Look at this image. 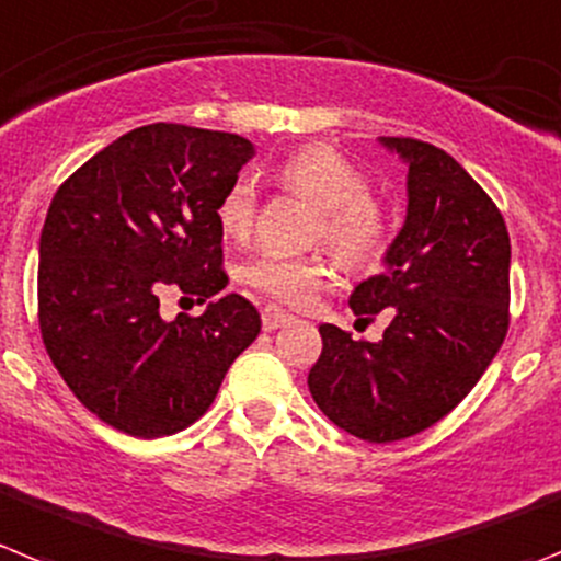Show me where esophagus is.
<instances>
[{"label":"esophagus","instance_id":"34e87169","mask_svg":"<svg viewBox=\"0 0 561 561\" xmlns=\"http://www.w3.org/2000/svg\"><path fill=\"white\" fill-rule=\"evenodd\" d=\"M291 322V314H286V311H280L277 306H266L264 311H261V325H264L266 333L277 331V328H284Z\"/></svg>","mask_w":561,"mask_h":561}]
</instances>
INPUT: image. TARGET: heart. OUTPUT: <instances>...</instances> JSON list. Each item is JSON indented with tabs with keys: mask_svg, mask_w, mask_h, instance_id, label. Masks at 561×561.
I'll return each instance as SVG.
<instances>
[{
	"mask_svg": "<svg viewBox=\"0 0 561 561\" xmlns=\"http://www.w3.org/2000/svg\"><path fill=\"white\" fill-rule=\"evenodd\" d=\"M280 183L322 210L317 239H325L342 259H364L381 244V203L367 194V180L347 158L325 147H308L280 167ZM255 186L250 178L233 180L217 205L219 228L230 239H244L255 222ZM247 284L280 306H308L331 284L333 270L325 259H297L284 253H261L244 270Z\"/></svg>",
	"mask_w": 561,
	"mask_h": 561,
	"instance_id": "b5f03b06",
	"label": "heart"
}]
</instances>
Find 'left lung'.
<instances>
[{
  "mask_svg": "<svg viewBox=\"0 0 561 561\" xmlns=\"http://www.w3.org/2000/svg\"><path fill=\"white\" fill-rule=\"evenodd\" d=\"M405 163V219L381 272L353 289L358 317L387 308L378 342L320 325L308 389L322 414L364 442H398L465 400L508 328L506 222L448 152L417 138H378Z\"/></svg>",
  "mask_w": 561,
  "mask_h": 561,
  "instance_id": "obj_1",
  "label": "left lung"
}]
</instances>
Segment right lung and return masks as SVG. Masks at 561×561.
Segmentation results:
<instances>
[{"label":"right lung","instance_id":"obj_1","mask_svg":"<svg viewBox=\"0 0 561 561\" xmlns=\"http://www.w3.org/2000/svg\"><path fill=\"white\" fill-rule=\"evenodd\" d=\"M253 156L233 133L136 127L53 197L38 241L41 336L102 423L141 439L183 431L259 336V311L239 295L174 320L158 300L172 284L199 302L228 286L217 205Z\"/></svg>","mask_w":561,"mask_h":561}]
</instances>
